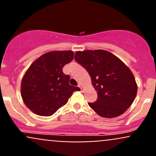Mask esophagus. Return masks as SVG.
<instances>
[{
    "label": "esophagus",
    "mask_w": 156,
    "mask_h": 156,
    "mask_svg": "<svg viewBox=\"0 0 156 156\" xmlns=\"http://www.w3.org/2000/svg\"><path fill=\"white\" fill-rule=\"evenodd\" d=\"M78 87H79L80 88V89H81V90H82V86H81V83H79V84H78Z\"/></svg>",
    "instance_id": "obj_1"
}]
</instances>
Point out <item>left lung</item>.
<instances>
[{"instance_id": "left-lung-1", "label": "left lung", "mask_w": 156, "mask_h": 156, "mask_svg": "<svg viewBox=\"0 0 156 156\" xmlns=\"http://www.w3.org/2000/svg\"><path fill=\"white\" fill-rule=\"evenodd\" d=\"M75 60L88 72L98 98L88 103L99 116L114 118L130 107L136 97L137 83L131 70L105 50L77 51Z\"/></svg>"}]
</instances>
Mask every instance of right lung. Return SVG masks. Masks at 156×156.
I'll use <instances>...</instances> for the list:
<instances>
[{"mask_svg": "<svg viewBox=\"0 0 156 156\" xmlns=\"http://www.w3.org/2000/svg\"><path fill=\"white\" fill-rule=\"evenodd\" d=\"M74 58L72 51H55L39 57L29 67L22 81L21 93L24 104L34 114L51 116L65 105L78 87L69 84V75L63 66Z\"/></svg>", "mask_w": 156, "mask_h": 156, "instance_id": "obj_1", "label": "right lung"}]
</instances>
